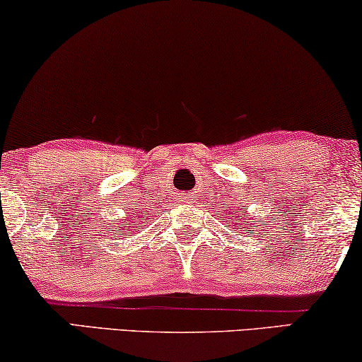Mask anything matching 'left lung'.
Segmentation results:
<instances>
[{
    "label": "left lung",
    "mask_w": 362,
    "mask_h": 362,
    "mask_svg": "<svg viewBox=\"0 0 362 362\" xmlns=\"http://www.w3.org/2000/svg\"><path fill=\"white\" fill-rule=\"evenodd\" d=\"M237 218H240V216H237ZM252 223H253V228H257V226H255V221H252ZM244 224H245V221H244ZM245 229V228H244Z\"/></svg>",
    "instance_id": "left-lung-1"
}]
</instances>
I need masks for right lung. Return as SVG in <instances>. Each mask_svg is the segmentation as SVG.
<instances>
[{
  "label": "right lung",
  "mask_w": 362,
  "mask_h": 362,
  "mask_svg": "<svg viewBox=\"0 0 362 362\" xmlns=\"http://www.w3.org/2000/svg\"><path fill=\"white\" fill-rule=\"evenodd\" d=\"M136 223H138V221H136ZM134 228H139V226H136V224H134Z\"/></svg>",
  "instance_id": "obj_1"
}]
</instances>
